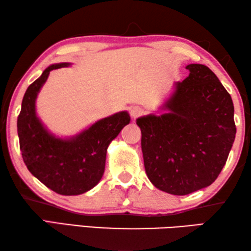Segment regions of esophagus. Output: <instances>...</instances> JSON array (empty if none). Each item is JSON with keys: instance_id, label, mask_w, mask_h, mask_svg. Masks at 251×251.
<instances>
[{"instance_id": "34e87169", "label": "esophagus", "mask_w": 251, "mask_h": 251, "mask_svg": "<svg viewBox=\"0 0 251 251\" xmlns=\"http://www.w3.org/2000/svg\"><path fill=\"white\" fill-rule=\"evenodd\" d=\"M143 113H144V109L142 107H139V106H134V107L130 109V115L134 120L139 116H142Z\"/></svg>"}]
</instances>
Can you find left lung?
Masks as SVG:
<instances>
[{
  "instance_id": "left-lung-1",
  "label": "left lung",
  "mask_w": 251,
  "mask_h": 251,
  "mask_svg": "<svg viewBox=\"0 0 251 251\" xmlns=\"http://www.w3.org/2000/svg\"><path fill=\"white\" fill-rule=\"evenodd\" d=\"M188 77L160 116L137 120L147 177L156 188L188 195L211 185L226 164L235 141L231 96L210 69L189 64Z\"/></svg>"
}]
</instances>
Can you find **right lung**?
I'll return each mask as SVG.
<instances>
[{
    "label": "right lung",
    "mask_w": 251,
    "mask_h": 251,
    "mask_svg": "<svg viewBox=\"0 0 251 251\" xmlns=\"http://www.w3.org/2000/svg\"><path fill=\"white\" fill-rule=\"evenodd\" d=\"M67 65H50L27 87L18 117V134L23 160L32 175L53 192L72 196L86 193L99 184L109 143L130 117L127 112L114 114L71 139L49 134L36 117L35 100L50 72Z\"/></svg>",
    "instance_id": "obj_1"
}]
</instances>
